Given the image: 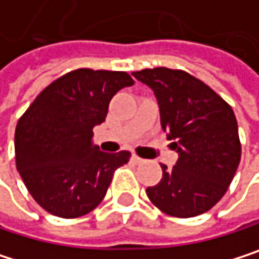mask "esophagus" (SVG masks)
I'll use <instances>...</instances> for the list:
<instances>
[{"label":"esophagus","instance_id":"esophagus-1","mask_svg":"<svg viewBox=\"0 0 259 259\" xmlns=\"http://www.w3.org/2000/svg\"><path fill=\"white\" fill-rule=\"evenodd\" d=\"M131 160H133V163H136V165H140V163H143V158H140L139 155H136V154H133L131 155Z\"/></svg>","mask_w":259,"mask_h":259}]
</instances>
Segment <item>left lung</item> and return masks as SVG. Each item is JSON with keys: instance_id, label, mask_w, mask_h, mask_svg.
Here are the masks:
<instances>
[{"instance_id": "1", "label": "left lung", "mask_w": 259, "mask_h": 259, "mask_svg": "<svg viewBox=\"0 0 259 259\" xmlns=\"http://www.w3.org/2000/svg\"><path fill=\"white\" fill-rule=\"evenodd\" d=\"M157 98L160 123L179 152L177 163L146 189L161 212L191 218L207 212L228 191L241 158L231 105L200 79L166 67L134 71Z\"/></svg>"}]
</instances>
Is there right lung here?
<instances>
[{"label":"right lung","mask_w":259,"mask_h":259,"mask_svg":"<svg viewBox=\"0 0 259 259\" xmlns=\"http://www.w3.org/2000/svg\"><path fill=\"white\" fill-rule=\"evenodd\" d=\"M134 80L125 71L73 70L49 87L19 117L16 169L35 201L49 213L77 218L98 206L130 151L104 152L93 128L105 122L113 96Z\"/></svg>","instance_id":"add662e5"}]
</instances>
